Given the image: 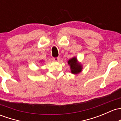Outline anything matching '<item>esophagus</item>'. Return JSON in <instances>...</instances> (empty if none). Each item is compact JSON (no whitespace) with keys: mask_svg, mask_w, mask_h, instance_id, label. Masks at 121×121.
<instances>
[{"mask_svg":"<svg viewBox=\"0 0 121 121\" xmlns=\"http://www.w3.org/2000/svg\"><path fill=\"white\" fill-rule=\"evenodd\" d=\"M53 60L55 61H57L59 60V57H53Z\"/></svg>","mask_w":121,"mask_h":121,"instance_id":"esophagus-1","label":"esophagus"}]
</instances>
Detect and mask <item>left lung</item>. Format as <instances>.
Instances as JSON below:
<instances>
[{
  "instance_id": "left-lung-1",
  "label": "left lung",
  "mask_w": 121,
  "mask_h": 121,
  "mask_svg": "<svg viewBox=\"0 0 121 121\" xmlns=\"http://www.w3.org/2000/svg\"><path fill=\"white\" fill-rule=\"evenodd\" d=\"M68 64L70 65L71 72L72 73H78L82 71V66L80 64L78 63L77 59L75 57L71 58L68 62Z\"/></svg>"
}]
</instances>
